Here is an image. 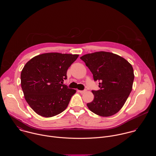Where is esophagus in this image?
<instances>
[{"mask_svg": "<svg viewBox=\"0 0 156 156\" xmlns=\"http://www.w3.org/2000/svg\"><path fill=\"white\" fill-rule=\"evenodd\" d=\"M79 93H80L81 94H83V93H86V90H83V91H81V90H78V91Z\"/></svg>", "mask_w": 156, "mask_h": 156, "instance_id": "obj_1", "label": "esophagus"}]
</instances>
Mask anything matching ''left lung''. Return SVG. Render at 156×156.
Listing matches in <instances>:
<instances>
[{"instance_id":"1","label":"left lung","mask_w":156,"mask_h":156,"mask_svg":"<svg viewBox=\"0 0 156 156\" xmlns=\"http://www.w3.org/2000/svg\"><path fill=\"white\" fill-rule=\"evenodd\" d=\"M80 58L98 81L100 90L92 91L94 99L87 106L101 117H110L122 108L133 87L135 75L132 65L122 57L99 51L83 55Z\"/></svg>"}]
</instances>
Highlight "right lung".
<instances>
[{
    "instance_id": "1",
    "label": "right lung",
    "mask_w": 156,
    "mask_h": 156,
    "mask_svg": "<svg viewBox=\"0 0 156 156\" xmlns=\"http://www.w3.org/2000/svg\"><path fill=\"white\" fill-rule=\"evenodd\" d=\"M78 54L44 53L29 60L21 72V86L30 107L40 116L52 117L64 111L73 89L63 84Z\"/></svg>"
}]
</instances>
